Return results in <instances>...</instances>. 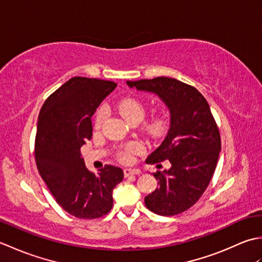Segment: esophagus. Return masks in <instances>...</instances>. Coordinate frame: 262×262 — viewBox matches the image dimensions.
Returning a JSON list of instances; mask_svg holds the SVG:
<instances>
[{"label":"esophagus","instance_id":"obj_1","mask_svg":"<svg viewBox=\"0 0 262 262\" xmlns=\"http://www.w3.org/2000/svg\"><path fill=\"white\" fill-rule=\"evenodd\" d=\"M141 172L138 171V170H136V169H128V168H126V169H124V176L127 178V177H129V176H134V174H140Z\"/></svg>","mask_w":262,"mask_h":262}]
</instances>
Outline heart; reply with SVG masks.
<instances>
[{
  "instance_id": "b5f03b06",
  "label": "heart",
  "mask_w": 262,
  "mask_h": 262,
  "mask_svg": "<svg viewBox=\"0 0 262 262\" xmlns=\"http://www.w3.org/2000/svg\"><path fill=\"white\" fill-rule=\"evenodd\" d=\"M117 110L119 114L124 117V118L132 122V124H136L140 122L146 114V108L142 101L135 98H124L117 103ZM107 118V110L105 108L101 107L98 109L96 117H94V128L100 129L103 122ZM169 126V118L165 115H160L154 117V118L148 121L146 124V132L148 135L152 137H158L162 135L166 130ZM142 145L138 142H128L124 146H121L118 152H117V157L121 161V162H130L134 158V155L142 152Z\"/></svg>"
}]
</instances>
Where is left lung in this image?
Listing matches in <instances>:
<instances>
[{
    "label": "left lung",
    "mask_w": 262,
    "mask_h": 262,
    "mask_svg": "<svg viewBox=\"0 0 262 262\" xmlns=\"http://www.w3.org/2000/svg\"><path fill=\"white\" fill-rule=\"evenodd\" d=\"M127 84L158 94L170 110V129L146 163L168 160L171 168L154 173L159 188L144 202L158 215L180 214L202 197L219 161L221 135L209 104L196 88L171 77L127 81Z\"/></svg>",
    "instance_id": "obj_1"
}]
</instances>
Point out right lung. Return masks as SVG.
Masks as SVG:
<instances>
[{
    "label": "right lung",
    "mask_w": 262,
    "mask_h": 262,
    "mask_svg": "<svg viewBox=\"0 0 262 262\" xmlns=\"http://www.w3.org/2000/svg\"><path fill=\"white\" fill-rule=\"evenodd\" d=\"M115 82L72 77L49 96L38 117L35 159L57 204L77 219H99L113 208V190L124 178L118 166L89 171L81 147L92 137V116Z\"/></svg>",
    "instance_id": "add662e5"
}]
</instances>
